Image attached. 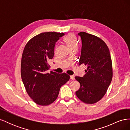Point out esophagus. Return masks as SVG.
I'll return each instance as SVG.
<instances>
[{
  "instance_id": "obj_1",
  "label": "esophagus",
  "mask_w": 130,
  "mask_h": 130,
  "mask_svg": "<svg viewBox=\"0 0 130 130\" xmlns=\"http://www.w3.org/2000/svg\"><path fill=\"white\" fill-rule=\"evenodd\" d=\"M70 78L72 80H75V76L74 75H70Z\"/></svg>"
}]
</instances>
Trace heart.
<instances>
[{"label":"heart","mask_w":130,"mask_h":130,"mask_svg":"<svg viewBox=\"0 0 130 130\" xmlns=\"http://www.w3.org/2000/svg\"><path fill=\"white\" fill-rule=\"evenodd\" d=\"M64 42L67 45L69 49L77 48L78 43L74 35L72 34H69L64 38Z\"/></svg>","instance_id":"obj_1"}]
</instances>
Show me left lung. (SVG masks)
Listing matches in <instances>:
<instances>
[{"instance_id": "left-lung-1", "label": "left lung", "mask_w": 130, "mask_h": 130, "mask_svg": "<svg viewBox=\"0 0 130 130\" xmlns=\"http://www.w3.org/2000/svg\"><path fill=\"white\" fill-rule=\"evenodd\" d=\"M81 55L78 64L87 67L84 77L75 76L80 87L76 95L86 104H93L105 95L113 77L111 55L105 42L95 35L81 32Z\"/></svg>"}]
</instances>
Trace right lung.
I'll return each instance as SVG.
<instances>
[{"label":"right lung","mask_w":130,"mask_h":130,"mask_svg":"<svg viewBox=\"0 0 130 130\" xmlns=\"http://www.w3.org/2000/svg\"><path fill=\"white\" fill-rule=\"evenodd\" d=\"M64 33L42 32L27 42L23 50L21 66V77L29 96L35 103L47 106L56 100L60 88L70 76L48 70V61L54 56L56 42Z\"/></svg>","instance_id":"1"}]
</instances>
